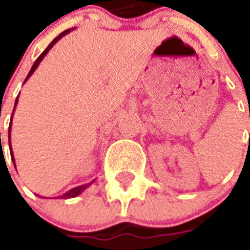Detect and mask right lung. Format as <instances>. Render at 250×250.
Returning <instances> with one entry per match:
<instances>
[{
	"label": "right lung",
	"mask_w": 250,
	"mask_h": 250,
	"mask_svg": "<svg viewBox=\"0 0 250 250\" xmlns=\"http://www.w3.org/2000/svg\"><path fill=\"white\" fill-rule=\"evenodd\" d=\"M70 31H71V29H66V31H63V32H62V33H60V35H58V36H57L56 39H54V40H53L52 42H50V44L48 45V48L45 49L44 52L41 53L40 56H39V58H37V60H36V62L33 63L32 68L29 70L28 75H27V78H25V80H24V83H25V82H27V80H28L29 76L32 75L33 72H35V70H36V68H37V66H39V64H40L41 61H42V58H44V57L46 56V53H48L49 50H50V49L53 48V45L56 44L57 41L60 40V39H62V37H63L64 35H67V33L70 32ZM17 104H18V97H17V100H15V106H17ZM14 110H15V107H14ZM14 110H13V114H14ZM11 117H13V115H11ZM10 123H11V122H10ZM10 128H11V125H10V127H9V146H10V154H11V160H13V164H14V166H15V160H14L13 150H11V144H10ZM15 168H17V167H15ZM93 182H94V180H93ZM93 182L88 183V184H84V186L76 187V188H72V189H70V190H68V192H66V193H64V194H62V196H58V197H61V198H72V197H76L78 194L82 193V192H83V190L85 189V188H88V187H89L90 184H92V183H93Z\"/></svg>",
	"instance_id": "add662e5"
}]
</instances>
